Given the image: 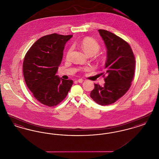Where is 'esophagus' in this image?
<instances>
[{"label":"esophagus","instance_id":"1","mask_svg":"<svg viewBox=\"0 0 159 159\" xmlns=\"http://www.w3.org/2000/svg\"><path fill=\"white\" fill-rule=\"evenodd\" d=\"M77 82H78L79 83H82L83 82V80L82 79H79L77 80Z\"/></svg>","mask_w":159,"mask_h":159}]
</instances>
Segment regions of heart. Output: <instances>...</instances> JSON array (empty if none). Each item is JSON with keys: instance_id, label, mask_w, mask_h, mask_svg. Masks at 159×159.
<instances>
[{"instance_id": "obj_1", "label": "heart", "mask_w": 159, "mask_h": 159, "mask_svg": "<svg viewBox=\"0 0 159 159\" xmlns=\"http://www.w3.org/2000/svg\"><path fill=\"white\" fill-rule=\"evenodd\" d=\"M79 45L83 49L86 53H88L89 55H95L96 53L98 52L101 49V45H99L98 42L94 39L89 38V37L84 38L82 39L80 41ZM72 51H73V48L71 47L68 48L66 53V58L67 60L70 58ZM88 68H89L86 67V68H82V70H84Z\"/></svg>"}]
</instances>
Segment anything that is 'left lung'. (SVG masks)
I'll list each match as a JSON object with an SVG mask.
<instances>
[{
	"mask_svg": "<svg viewBox=\"0 0 159 159\" xmlns=\"http://www.w3.org/2000/svg\"><path fill=\"white\" fill-rule=\"evenodd\" d=\"M107 50L103 86L94 84L90 93L91 98L101 106L114 103L128 91L133 80L135 58L130 46L121 38L108 31L99 29Z\"/></svg>",
	"mask_w": 159,
	"mask_h": 159,
	"instance_id": "left-lung-1",
	"label": "left lung"
}]
</instances>
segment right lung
I'll return each instance as SVG.
<instances>
[{
	"mask_svg": "<svg viewBox=\"0 0 159 159\" xmlns=\"http://www.w3.org/2000/svg\"><path fill=\"white\" fill-rule=\"evenodd\" d=\"M73 35L53 33L39 39L23 61V75L34 97L43 105L54 107L66 98L73 81L56 75L66 42Z\"/></svg>",
	"mask_w": 159,
	"mask_h": 159,
	"instance_id": "obj_1",
	"label": "right lung"
}]
</instances>
